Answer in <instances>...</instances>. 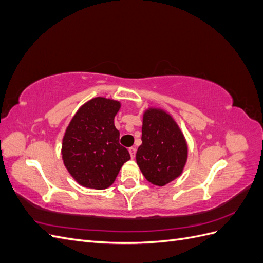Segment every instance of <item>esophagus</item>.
Segmentation results:
<instances>
[{"label":"esophagus","instance_id":"1","mask_svg":"<svg viewBox=\"0 0 263 263\" xmlns=\"http://www.w3.org/2000/svg\"><path fill=\"white\" fill-rule=\"evenodd\" d=\"M128 151H129V154H130V157L134 159L135 156H136V148L130 147V148L128 149Z\"/></svg>","mask_w":263,"mask_h":263}]
</instances>
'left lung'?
Returning a JSON list of instances; mask_svg holds the SVG:
<instances>
[{"mask_svg": "<svg viewBox=\"0 0 263 263\" xmlns=\"http://www.w3.org/2000/svg\"><path fill=\"white\" fill-rule=\"evenodd\" d=\"M141 140L136 160L149 182L163 186L180 176L186 162L187 146L169 114L161 109H148L142 121Z\"/></svg>", "mask_w": 263, "mask_h": 263, "instance_id": "8db88e82", "label": "left lung"}]
</instances>
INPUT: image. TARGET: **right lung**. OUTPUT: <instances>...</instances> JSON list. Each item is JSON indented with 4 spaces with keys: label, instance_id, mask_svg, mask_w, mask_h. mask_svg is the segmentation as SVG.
Returning a JSON list of instances; mask_svg holds the SVG:
<instances>
[{
    "label": "right lung",
    "instance_id": "add662e5",
    "mask_svg": "<svg viewBox=\"0 0 263 263\" xmlns=\"http://www.w3.org/2000/svg\"><path fill=\"white\" fill-rule=\"evenodd\" d=\"M121 104L95 98L71 119L62 141V159L69 173L81 185L103 190L113 184L130 155L119 144L114 117Z\"/></svg>",
    "mask_w": 263,
    "mask_h": 263
}]
</instances>
